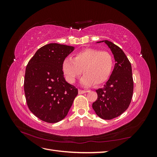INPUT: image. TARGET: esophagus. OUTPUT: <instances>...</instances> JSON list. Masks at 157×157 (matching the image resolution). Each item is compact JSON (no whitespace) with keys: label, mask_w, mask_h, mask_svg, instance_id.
Segmentation results:
<instances>
[{"label":"esophagus","mask_w":157,"mask_h":157,"mask_svg":"<svg viewBox=\"0 0 157 157\" xmlns=\"http://www.w3.org/2000/svg\"><path fill=\"white\" fill-rule=\"evenodd\" d=\"M86 92H88L87 90H80V89L78 90V94H82L86 93Z\"/></svg>","instance_id":"obj_1"}]
</instances>
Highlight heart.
I'll use <instances>...</instances> for the list:
<instances>
[{
  "label": "heart",
  "mask_w": 157,
  "mask_h": 157,
  "mask_svg": "<svg viewBox=\"0 0 157 157\" xmlns=\"http://www.w3.org/2000/svg\"><path fill=\"white\" fill-rule=\"evenodd\" d=\"M113 65L114 59L109 52L88 48L78 52L74 59L65 58L62 68L66 80L71 84L75 82L83 70L84 75L80 83L85 86H91L105 82L110 77Z\"/></svg>",
  "instance_id": "heart-1"
}]
</instances>
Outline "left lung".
I'll use <instances>...</instances> for the list:
<instances>
[{"label": "left lung", "mask_w": 157, "mask_h": 157, "mask_svg": "<svg viewBox=\"0 0 157 157\" xmlns=\"http://www.w3.org/2000/svg\"><path fill=\"white\" fill-rule=\"evenodd\" d=\"M105 42L116 61L115 67L102 88L96 90L98 99L92 104L96 115L104 120L120 116L129 107L134 90L132 66L124 52L109 40Z\"/></svg>", "instance_id": "8db88e82"}]
</instances>
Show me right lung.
I'll list each match as a JSON object with an SVG mask.
<instances>
[{
    "instance_id": "right-lung-1",
    "label": "right lung",
    "mask_w": 157,
    "mask_h": 157,
    "mask_svg": "<svg viewBox=\"0 0 157 157\" xmlns=\"http://www.w3.org/2000/svg\"><path fill=\"white\" fill-rule=\"evenodd\" d=\"M73 46L50 43L41 47L26 67L24 91L27 106L39 119L58 122L67 116L78 89L63 77V61Z\"/></svg>"
}]
</instances>
